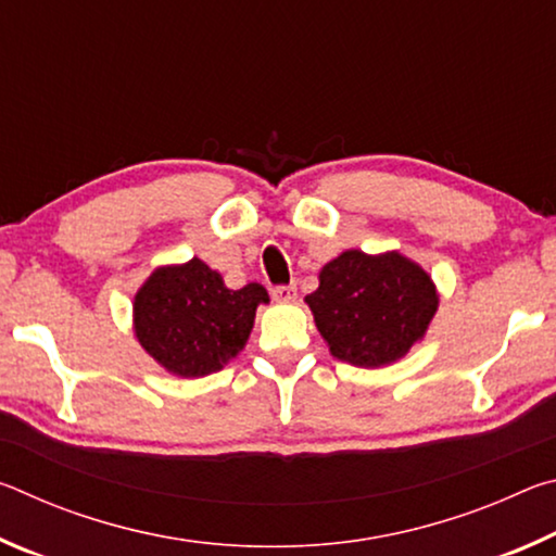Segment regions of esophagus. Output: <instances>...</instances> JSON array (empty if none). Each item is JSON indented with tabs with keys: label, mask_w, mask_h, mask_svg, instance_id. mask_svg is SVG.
<instances>
[{
	"label": "esophagus",
	"mask_w": 556,
	"mask_h": 556,
	"mask_svg": "<svg viewBox=\"0 0 556 556\" xmlns=\"http://www.w3.org/2000/svg\"><path fill=\"white\" fill-rule=\"evenodd\" d=\"M271 296H275V301H279V304H287V301L296 299V287L294 285L275 287V289H271Z\"/></svg>",
	"instance_id": "1"
}]
</instances>
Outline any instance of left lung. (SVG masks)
<instances>
[{"label": "left lung", "instance_id": "left-lung-1", "mask_svg": "<svg viewBox=\"0 0 556 556\" xmlns=\"http://www.w3.org/2000/svg\"><path fill=\"white\" fill-rule=\"evenodd\" d=\"M306 304L333 357L380 368L425 338L439 294L427 271L400 252L348 250L321 269Z\"/></svg>", "mask_w": 556, "mask_h": 556}]
</instances>
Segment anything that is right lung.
Returning a JSON list of instances; mask_svg holds the SVG:
<instances>
[{
	"label": "right lung",
	"mask_w": 556,
	"mask_h": 556,
	"mask_svg": "<svg viewBox=\"0 0 556 556\" xmlns=\"http://www.w3.org/2000/svg\"><path fill=\"white\" fill-rule=\"evenodd\" d=\"M260 304L269 296L257 281L228 289L218 271L193 257L154 269L137 291L135 336L168 372L203 378L242 351Z\"/></svg>",
	"instance_id": "1"
}]
</instances>
